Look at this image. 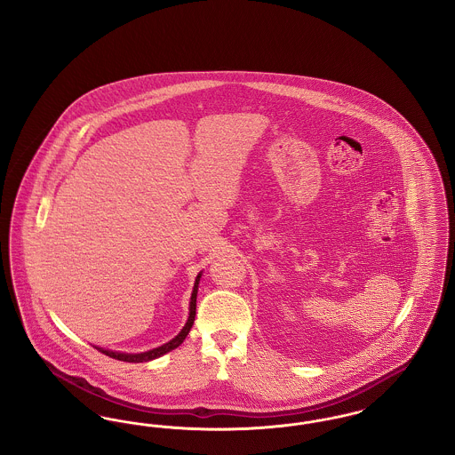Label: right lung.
<instances>
[{
  "mask_svg": "<svg viewBox=\"0 0 455 455\" xmlns=\"http://www.w3.org/2000/svg\"><path fill=\"white\" fill-rule=\"evenodd\" d=\"M201 280V273L196 276L195 288H193V293H191V302H189V317H188V323L180 329V332L171 339L169 343L162 345V347H153L148 351H143V353H121V351H112V349H104V347H97L99 351H102L104 355H108L110 358H116V360H121V362H128V363H143V362H150L155 358H160L164 356L165 353L172 351L177 347L182 345V341L186 339V336L189 334L191 327L195 324L196 317V297H197V284Z\"/></svg>",
  "mask_w": 455,
  "mask_h": 455,
  "instance_id": "1",
  "label": "right lung"
}]
</instances>
